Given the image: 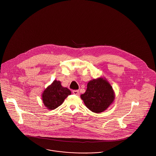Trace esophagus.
<instances>
[{
	"mask_svg": "<svg viewBox=\"0 0 156 156\" xmlns=\"http://www.w3.org/2000/svg\"><path fill=\"white\" fill-rule=\"evenodd\" d=\"M73 93L75 95H79V91L78 90H73Z\"/></svg>",
	"mask_w": 156,
	"mask_h": 156,
	"instance_id": "esophagus-1",
	"label": "esophagus"
}]
</instances>
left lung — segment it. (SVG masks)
I'll list each match as a JSON object with an SVG mask.
<instances>
[{"label":"left lung","mask_w":156,"mask_h":156,"mask_svg":"<svg viewBox=\"0 0 156 156\" xmlns=\"http://www.w3.org/2000/svg\"><path fill=\"white\" fill-rule=\"evenodd\" d=\"M80 98L90 111L99 113L106 111L113 103L115 95L108 80L100 77L89 81L87 89Z\"/></svg>","instance_id":"1"}]
</instances>
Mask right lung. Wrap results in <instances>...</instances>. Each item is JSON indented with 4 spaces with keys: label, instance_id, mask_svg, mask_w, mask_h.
Returning <instances> with one entry per match:
<instances>
[{
    "label": "right lung",
    "instance_id": "obj_1",
    "mask_svg": "<svg viewBox=\"0 0 156 156\" xmlns=\"http://www.w3.org/2000/svg\"><path fill=\"white\" fill-rule=\"evenodd\" d=\"M71 94L70 90L63 87L60 81L55 80L42 93V100L47 109L53 110L61 106Z\"/></svg>",
    "mask_w": 156,
    "mask_h": 156
}]
</instances>
